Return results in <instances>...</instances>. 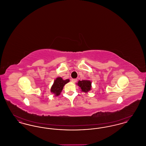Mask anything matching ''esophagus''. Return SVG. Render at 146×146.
<instances>
[{
  "label": "esophagus",
  "mask_w": 146,
  "mask_h": 146,
  "mask_svg": "<svg viewBox=\"0 0 146 146\" xmlns=\"http://www.w3.org/2000/svg\"><path fill=\"white\" fill-rule=\"evenodd\" d=\"M71 81H72V83H76V81H77V79H72L71 80Z\"/></svg>",
  "instance_id": "1"
}]
</instances>
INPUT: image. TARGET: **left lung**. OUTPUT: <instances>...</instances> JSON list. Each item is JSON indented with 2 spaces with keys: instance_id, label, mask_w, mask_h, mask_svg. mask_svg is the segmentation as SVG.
Instances as JSON below:
<instances>
[{
  "instance_id": "obj_1",
  "label": "left lung",
  "mask_w": 146,
  "mask_h": 146,
  "mask_svg": "<svg viewBox=\"0 0 146 146\" xmlns=\"http://www.w3.org/2000/svg\"><path fill=\"white\" fill-rule=\"evenodd\" d=\"M91 82L90 80H79L76 85L80 88L81 91L85 93H88L91 90Z\"/></svg>"
}]
</instances>
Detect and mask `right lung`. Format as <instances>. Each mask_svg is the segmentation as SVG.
<instances>
[{
    "label": "right lung",
    "instance_id": "add662e5",
    "mask_svg": "<svg viewBox=\"0 0 146 146\" xmlns=\"http://www.w3.org/2000/svg\"><path fill=\"white\" fill-rule=\"evenodd\" d=\"M68 82H70V79H68L64 80L61 77H57L54 80V83L51 86L50 89L51 92L55 95V96L60 95L62 91L64 86Z\"/></svg>",
    "mask_w": 146,
    "mask_h": 146
}]
</instances>
